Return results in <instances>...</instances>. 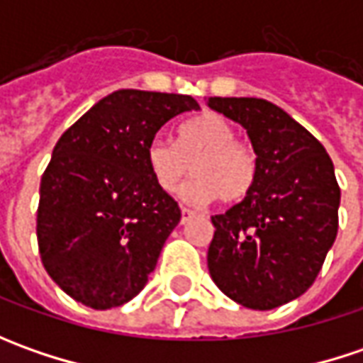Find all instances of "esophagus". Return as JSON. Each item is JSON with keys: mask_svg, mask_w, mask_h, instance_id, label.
Masks as SVG:
<instances>
[{"mask_svg": "<svg viewBox=\"0 0 363 363\" xmlns=\"http://www.w3.org/2000/svg\"><path fill=\"white\" fill-rule=\"evenodd\" d=\"M191 216H194V212H191L189 208H184V206H182V224H184V222H188Z\"/></svg>", "mask_w": 363, "mask_h": 363, "instance_id": "obj_1", "label": "esophagus"}]
</instances>
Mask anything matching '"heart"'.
I'll return each mask as SVG.
<instances>
[{"label": "heart", "mask_w": 363, "mask_h": 363, "mask_svg": "<svg viewBox=\"0 0 363 363\" xmlns=\"http://www.w3.org/2000/svg\"><path fill=\"white\" fill-rule=\"evenodd\" d=\"M236 139L230 121L206 113L179 127L177 143L155 137L147 147V165L160 189L174 194L194 163V179L179 189L184 202L200 206L220 196L222 202L238 203L257 184L258 163L255 151Z\"/></svg>", "instance_id": "heart-1"}]
</instances>
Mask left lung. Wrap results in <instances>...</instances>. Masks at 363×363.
<instances>
[{"label": "left lung", "instance_id": "1", "mask_svg": "<svg viewBox=\"0 0 363 363\" xmlns=\"http://www.w3.org/2000/svg\"><path fill=\"white\" fill-rule=\"evenodd\" d=\"M208 106L242 125L257 153V184L212 216L208 269L218 289L269 311L313 285L337 236L340 186L325 147L264 99L210 96Z\"/></svg>", "mask_w": 363, "mask_h": 363}]
</instances>
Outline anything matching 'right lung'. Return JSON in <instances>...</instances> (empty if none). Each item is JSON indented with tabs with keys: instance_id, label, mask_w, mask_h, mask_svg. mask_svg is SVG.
I'll list each match as a JSON object with an SVG mask.
<instances>
[{
	"instance_id": "add662e5",
	"label": "right lung",
	"mask_w": 363,
	"mask_h": 363,
	"mask_svg": "<svg viewBox=\"0 0 363 363\" xmlns=\"http://www.w3.org/2000/svg\"><path fill=\"white\" fill-rule=\"evenodd\" d=\"M198 108L188 94L123 89L58 139L40 182L35 234L66 295L103 311L147 285L182 218L149 172L147 147L167 121Z\"/></svg>"
}]
</instances>
